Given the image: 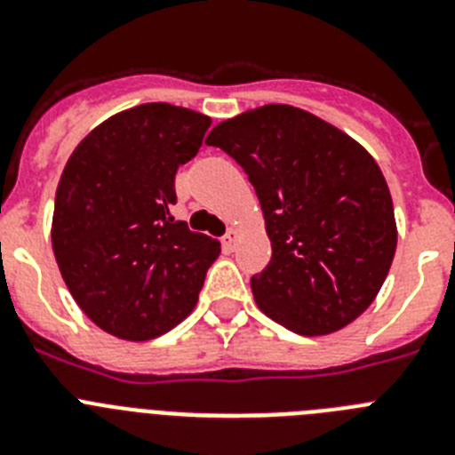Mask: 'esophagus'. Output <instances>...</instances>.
I'll use <instances>...</instances> for the list:
<instances>
[{
	"mask_svg": "<svg viewBox=\"0 0 455 455\" xmlns=\"http://www.w3.org/2000/svg\"><path fill=\"white\" fill-rule=\"evenodd\" d=\"M239 236H241V232L236 230V228H230V230H228V235L223 236V248H225V251H235Z\"/></svg>",
	"mask_w": 455,
	"mask_h": 455,
	"instance_id": "esophagus-1",
	"label": "esophagus"
}]
</instances>
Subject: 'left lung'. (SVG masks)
<instances>
[{
  "label": "left lung",
  "instance_id": "1",
  "mask_svg": "<svg viewBox=\"0 0 455 455\" xmlns=\"http://www.w3.org/2000/svg\"><path fill=\"white\" fill-rule=\"evenodd\" d=\"M216 146L246 171L271 262L251 277L257 307L305 337L347 328L373 303L396 251V220L376 159L319 116L264 104L219 123Z\"/></svg>",
  "mask_w": 455,
  "mask_h": 455
}]
</instances>
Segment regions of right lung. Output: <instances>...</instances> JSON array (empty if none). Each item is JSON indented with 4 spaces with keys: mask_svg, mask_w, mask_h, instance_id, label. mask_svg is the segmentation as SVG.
Segmentation results:
<instances>
[{
    "mask_svg": "<svg viewBox=\"0 0 455 455\" xmlns=\"http://www.w3.org/2000/svg\"><path fill=\"white\" fill-rule=\"evenodd\" d=\"M209 124L191 108L139 104L88 132L63 168L52 251L75 303L118 339H155L187 319L220 255L168 209Z\"/></svg>",
    "mask_w": 455,
    "mask_h": 455,
    "instance_id": "obj_1",
    "label": "right lung"
}]
</instances>
